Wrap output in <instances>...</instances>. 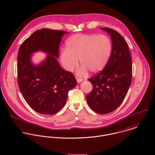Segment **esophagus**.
I'll return each instance as SVG.
<instances>
[{
	"mask_svg": "<svg viewBox=\"0 0 155 155\" xmlns=\"http://www.w3.org/2000/svg\"><path fill=\"white\" fill-rule=\"evenodd\" d=\"M76 81H77L78 83V84H79V83H81V82L83 81V79H81V78H76Z\"/></svg>",
	"mask_w": 155,
	"mask_h": 155,
	"instance_id": "esophagus-1",
	"label": "esophagus"
}]
</instances>
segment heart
<instances>
[{
	"label": "heart",
	"instance_id": "b5f03b06",
	"mask_svg": "<svg viewBox=\"0 0 155 155\" xmlns=\"http://www.w3.org/2000/svg\"><path fill=\"white\" fill-rule=\"evenodd\" d=\"M66 49L60 55V60L67 71H71L78 65L77 73L87 74L88 70L97 73L103 70L110 57L112 44L109 37L97 34H75L66 41Z\"/></svg>",
	"mask_w": 155,
	"mask_h": 155
}]
</instances>
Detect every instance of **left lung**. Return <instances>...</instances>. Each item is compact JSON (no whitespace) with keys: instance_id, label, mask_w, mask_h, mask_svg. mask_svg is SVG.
I'll return each instance as SVG.
<instances>
[{"instance_id":"8db88e82","label":"left lung","mask_w":155,"mask_h":155,"mask_svg":"<svg viewBox=\"0 0 155 155\" xmlns=\"http://www.w3.org/2000/svg\"><path fill=\"white\" fill-rule=\"evenodd\" d=\"M100 29L110 36L112 50L102 71L89 79L93 88L87 100L92 110L104 114L115 110L126 97L131 84L132 60L128 45L118 32L107 27Z\"/></svg>"}]
</instances>
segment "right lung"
<instances>
[{
  "label": "right lung",
  "instance_id": "add662e5",
  "mask_svg": "<svg viewBox=\"0 0 155 155\" xmlns=\"http://www.w3.org/2000/svg\"><path fill=\"white\" fill-rule=\"evenodd\" d=\"M67 31L42 28L25 40L17 56L18 83L27 104L44 114H54L66 104L68 91L76 85L73 74L60 66L57 58L62 37ZM47 55L40 64L31 61L33 53Z\"/></svg>",
  "mask_w": 155,
  "mask_h": 155
}]
</instances>
